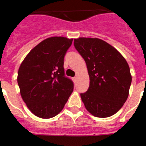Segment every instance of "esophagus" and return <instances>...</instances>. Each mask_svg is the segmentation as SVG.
<instances>
[{
  "label": "esophagus",
  "mask_w": 146,
  "mask_h": 146,
  "mask_svg": "<svg viewBox=\"0 0 146 146\" xmlns=\"http://www.w3.org/2000/svg\"><path fill=\"white\" fill-rule=\"evenodd\" d=\"M73 80H74V81H75V80H77V77H74V78H73Z\"/></svg>",
  "instance_id": "34e87169"
}]
</instances>
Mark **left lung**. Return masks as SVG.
Segmentation results:
<instances>
[{
	"label": "left lung",
	"mask_w": 146,
	"mask_h": 146,
	"mask_svg": "<svg viewBox=\"0 0 146 146\" xmlns=\"http://www.w3.org/2000/svg\"><path fill=\"white\" fill-rule=\"evenodd\" d=\"M74 46L86 62L90 86L81 93L85 108L105 118L117 113L128 99L132 75L127 61L112 45L99 38L81 37Z\"/></svg>",
	"instance_id": "8db88e82"
}]
</instances>
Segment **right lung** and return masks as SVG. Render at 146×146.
Instances as JSON below:
<instances>
[{"label": "right lung", "instance_id": "obj_1", "mask_svg": "<svg viewBox=\"0 0 146 146\" xmlns=\"http://www.w3.org/2000/svg\"><path fill=\"white\" fill-rule=\"evenodd\" d=\"M73 38L54 36L33 47L22 62L17 81L23 101L36 117L49 119L64 107L73 84L64 76V57Z\"/></svg>", "mask_w": 146, "mask_h": 146}]
</instances>
